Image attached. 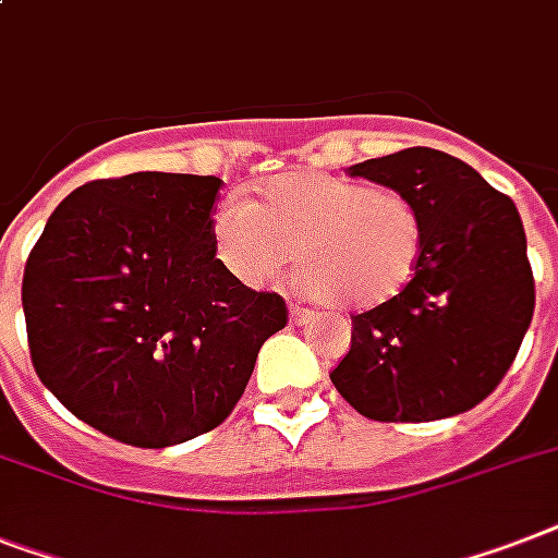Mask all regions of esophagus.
<instances>
[{
  "instance_id": "esophagus-1",
  "label": "esophagus",
  "mask_w": 558,
  "mask_h": 558,
  "mask_svg": "<svg viewBox=\"0 0 558 558\" xmlns=\"http://www.w3.org/2000/svg\"><path fill=\"white\" fill-rule=\"evenodd\" d=\"M289 315H292V324H310V320L315 318V312L306 310V306H301V303H292Z\"/></svg>"
}]
</instances>
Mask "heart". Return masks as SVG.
Segmentation results:
<instances>
[{
  "label": "heart",
  "instance_id": "heart-1",
  "mask_svg": "<svg viewBox=\"0 0 558 558\" xmlns=\"http://www.w3.org/2000/svg\"><path fill=\"white\" fill-rule=\"evenodd\" d=\"M211 243L240 283L264 289L292 260L303 289L329 303L373 310L418 269L424 215L396 185H366L329 171H292L257 185L252 201H223Z\"/></svg>",
  "mask_w": 558,
  "mask_h": 558
}]
</instances>
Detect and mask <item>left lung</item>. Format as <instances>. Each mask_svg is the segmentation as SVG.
Wrapping results in <instances>:
<instances>
[{"label":"left lung","mask_w":558,"mask_h":558,"mask_svg":"<svg viewBox=\"0 0 558 558\" xmlns=\"http://www.w3.org/2000/svg\"><path fill=\"white\" fill-rule=\"evenodd\" d=\"M350 174L415 197L424 252L404 292L352 315L350 352L329 373L335 389L373 421L473 410L515 361L536 306L519 208L436 148L357 162Z\"/></svg>","instance_id":"8db88e82"}]
</instances>
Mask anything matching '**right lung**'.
<instances>
[{
	"label": "right lung",
	"mask_w": 558,
	"mask_h": 558,
	"mask_svg": "<svg viewBox=\"0 0 558 558\" xmlns=\"http://www.w3.org/2000/svg\"><path fill=\"white\" fill-rule=\"evenodd\" d=\"M223 180L137 171L90 180L53 208L22 278L39 381L131 447H171L232 415L257 352L289 320L278 292L217 260Z\"/></svg>",
	"instance_id": "add662e5"
}]
</instances>
